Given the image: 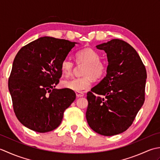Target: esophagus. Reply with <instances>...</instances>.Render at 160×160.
Instances as JSON below:
<instances>
[{
  "label": "esophagus",
  "mask_w": 160,
  "mask_h": 160,
  "mask_svg": "<svg viewBox=\"0 0 160 160\" xmlns=\"http://www.w3.org/2000/svg\"><path fill=\"white\" fill-rule=\"evenodd\" d=\"M76 94L78 98H81L84 96V93L82 92H80V91H76Z\"/></svg>",
  "instance_id": "esophagus-1"
}]
</instances>
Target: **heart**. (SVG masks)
Here are the masks:
<instances>
[{
	"mask_svg": "<svg viewBox=\"0 0 160 160\" xmlns=\"http://www.w3.org/2000/svg\"><path fill=\"white\" fill-rule=\"evenodd\" d=\"M100 53L91 48H84L76 53V59L78 64H85L83 67V76L64 80L62 84L64 88L75 91H82L87 89L92 80L101 79L106 73V64L100 59ZM60 69L65 76L73 73L74 64L70 60L64 59L60 64Z\"/></svg>",
	"mask_w": 160,
	"mask_h": 160,
	"instance_id": "obj_1",
	"label": "heart"
}]
</instances>
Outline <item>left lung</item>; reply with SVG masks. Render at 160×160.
I'll return each mask as SVG.
<instances>
[{"mask_svg":"<svg viewBox=\"0 0 160 160\" xmlns=\"http://www.w3.org/2000/svg\"><path fill=\"white\" fill-rule=\"evenodd\" d=\"M107 53V76L87 93L86 118L93 130L104 136L131 127L145 100L147 70L135 49L113 39L97 45Z\"/></svg>","mask_w":160,"mask_h":160,"instance_id":"1","label":"left lung"}]
</instances>
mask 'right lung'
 <instances>
[{
  "instance_id": "obj_1",
  "label": "right lung",
  "mask_w": 160,
  "mask_h": 160,
  "mask_svg": "<svg viewBox=\"0 0 160 160\" xmlns=\"http://www.w3.org/2000/svg\"><path fill=\"white\" fill-rule=\"evenodd\" d=\"M76 42L41 37L22 47L13 60L8 80L13 111L25 127L38 132L53 131L76 99L69 89H57L60 64Z\"/></svg>"
}]
</instances>
